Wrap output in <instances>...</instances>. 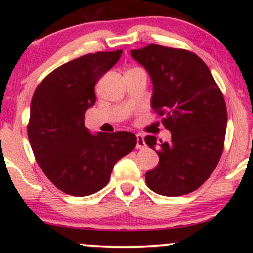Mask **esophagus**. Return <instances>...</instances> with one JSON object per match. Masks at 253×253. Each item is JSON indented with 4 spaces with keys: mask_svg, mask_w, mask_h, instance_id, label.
Segmentation results:
<instances>
[{
    "mask_svg": "<svg viewBox=\"0 0 253 253\" xmlns=\"http://www.w3.org/2000/svg\"><path fill=\"white\" fill-rule=\"evenodd\" d=\"M146 146L144 140V135L141 134H136V149H144Z\"/></svg>",
    "mask_w": 253,
    "mask_h": 253,
    "instance_id": "obj_1",
    "label": "esophagus"
}]
</instances>
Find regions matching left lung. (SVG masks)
<instances>
[{
	"mask_svg": "<svg viewBox=\"0 0 253 253\" xmlns=\"http://www.w3.org/2000/svg\"><path fill=\"white\" fill-rule=\"evenodd\" d=\"M152 81L151 107L164 115L170 143H146L159 163L145 175L147 187L163 196H181L208 179L223 150L227 112L223 96L208 66L200 57L179 48L149 45L132 50Z\"/></svg>",
	"mask_w": 253,
	"mask_h": 253,
	"instance_id": "left-lung-1",
	"label": "left lung"
}]
</instances>
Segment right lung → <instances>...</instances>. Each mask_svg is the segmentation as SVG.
Returning a JSON list of instances; mask_svg holds the SVG:
<instances>
[{
  "label": "right lung",
  "instance_id": "obj_1",
  "mask_svg": "<svg viewBox=\"0 0 253 253\" xmlns=\"http://www.w3.org/2000/svg\"><path fill=\"white\" fill-rule=\"evenodd\" d=\"M123 51L96 52L63 64L42 81L31 102L28 139L38 164L59 190L88 196L108 183L113 168L135 147L129 132L91 134L85 112L95 84Z\"/></svg>",
  "mask_w": 253,
  "mask_h": 253
}]
</instances>
